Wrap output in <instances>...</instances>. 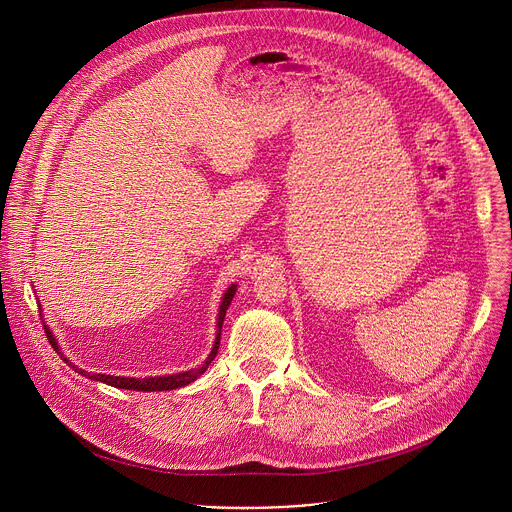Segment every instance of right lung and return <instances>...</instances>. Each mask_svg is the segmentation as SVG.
<instances>
[{"label": "right lung", "instance_id": "obj_1", "mask_svg": "<svg viewBox=\"0 0 512 512\" xmlns=\"http://www.w3.org/2000/svg\"><path fill=\"white\" fill-rule=\"evenodd\" d=\"M237 294V284H232L226 288L224 296H222V302H220V308H218V318H216V339H214V345L208 353V357L204 359V363L200 367H194V369H188V371H179V374H173V376H155V378H126V376H110V374H91V371H85L81 367H77L73 361H69L61 347H59V341L55 339V335L51 333V327L46 322L44 324V331H46V337H49L53 349L63 357V361L73 367L77 374H81L83 378H89L94 382H102L106 386H114V388H120V390H134V392H165V390H177V388H183L188 386L192 382H196L204 371L208 369V365L214 361L216 353H218V345H220V333H222V322H224V316H226V310L232 302V298H235Z\"/></svg>", "mask_w": 512, "mask_h": 512}]
</instances>
